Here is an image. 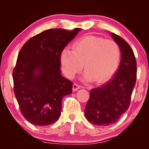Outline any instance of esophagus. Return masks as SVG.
Segmentation results:
<instances>
[{"label": "esophagus", "mask_w": 149, "mask_h": 149, "mask_svg": "<svg viewBox=\"0 0 149 149\" xmlns=\"http://www.w3.org/2000/svg\"><path fill=\"white\" fill-rule=\"evenodd\" d=\"M80 88V85L77 84V83H74V84L73 85V91H76V90H78Z\"/></svg>", "instance_id": "obj_1"}]
</instances>
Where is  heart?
<instances>
[{"label":"heart","mask_w":149,"mask_h":149,"mask_svg":"<svg viewBox=\"0 0 149 149\" xmlns=\"http://www.w3.org/2000/svg\"><path fill=\"white\" fill-rule=\"evenodd\" d=\"M120 59L118 44L112 40L95 36L82 38L75 42L73 50L61 52L60 61L65 76L73 78L83 67L86 80L107 81L116 72Z\"/></svg>","instance_id":"1"}]
</instances>
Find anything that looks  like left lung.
Masks as SVG:
<instances>
[{
  "mask_svg": "<svg viewBox=\"0 0 149 149\" xmlns=\"http://www.w3.org/2000/svg\"><path fill=\"white\" fill-rule=\"evenodd\" d=\"M121 52L120 64L116 75L101 87L90 90L85 115L95 125L114 124L130 107L136 80V61L131 47L123 38L112 33Z\"/></svg>",
  "mask_w": 149,
  "mask_h": 149,
  "instance_id": "left-lung-1",
  "label": "left lung"
}]
</instances>
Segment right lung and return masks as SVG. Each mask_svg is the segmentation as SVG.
<instances>
[{
    "mask_svg": "<svg viewBox=\"0 0 149 149\" xmlns=\"http://www.w3.org/2000/svg\"><path fill=\"white\" fill-rule=\"evenodd\" d=\"M80 30H45L31 38L19 53L13 72L14 92L20 111L31 124L47 126L59 118L62 99L73 87L61 75L60 56Z\"/></svg>",
    "mask_w": 149,
    "mask_h": 149,
    "instance_id": "right-lung-1",
    "label": "right lung"
}]
</instances>
